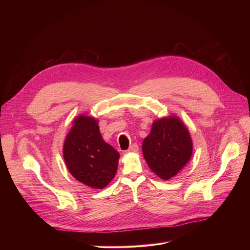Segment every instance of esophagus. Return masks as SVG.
<instances>
[{"label": "esophagus", "instance_id": "34e87169", "mask_svg": "<svg viewBox=\"0 0 250 250\" xmlns=\"http://www.w3.org/2000/svg\"><path fill=\"white\" fill-rule=\"evenodd\" d=\"M126 151L127 152H137L138 151V146L136 144H133L129 146V148Z\"/></svg>", "mask_w": 250, "mask_h": 250}]
</instances>
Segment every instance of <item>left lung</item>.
<instances>
[{"instance_id":"1","label":"left lung","mask_w":250,"mask_h":250,"mask_svg":"<svg viewBox=\"0 0 250 250\" xmlns=\"http://www.w3.org/2000/svg\"><path fill=\"white\" fill-rule=\"evenodd\" d=\"M142 153L150 170L160 179H171L192 157L189 129L177 116L154 121L150 133L142 142Z\"/></svg>"}]
</instances>
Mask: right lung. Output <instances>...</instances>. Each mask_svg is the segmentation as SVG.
<instances>
[{"instance_id": "right-lung-1", "label": "right lung", "mask_w": 250, "mask_h": 250, "mask_svg": "<svg viewBox=\"0 0 250 250\" xmlns=\"http://www.w3.org/2000/svg\"><path fill=\"white\" fill-rule=\"evenodd\" d=\"M66 166L75 179L93 189H104L114 179L120 153L103 139L99 121L79 115L63 145Z\"/></svg>"}]
</instances>
